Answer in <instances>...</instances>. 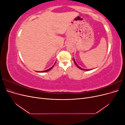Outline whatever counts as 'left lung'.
<instances>
[{"instance_id": "obj_1", "label": "left lung", "mask_w": 125, "mask_h": 125, "mask_svg": "<svg viewBox=\"0 0 125 125\" xmlns=\"http://www.w3.org/2000/svg\"><path fill=\"white\" fill-rule=\"evenodd\" d=\"M73 62H74V63L75 64V65H76V66H77V67L78 68H79V69H80L83 70H86V71H88V70H92V69H83V68H81L80 67H79V66L77 65V63H76V62H75V60H74V58H73Z\"/></svg>"}]
</instances>
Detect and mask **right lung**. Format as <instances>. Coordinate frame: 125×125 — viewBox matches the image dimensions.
<instances>
[{"instance_id":"obj_1","label":"right lung","mask_w":125,"mask_h":125,"mask_svg":"<svg viewBox=\"0 0 125 125\" xmlns=\"http://www.w3.org/2000/svg\"><path fill=\"white\" fill-rule=\"evenodd\" d=\"M55 63H56V62H55ZM55 63H54V65L52 66V67H51L50 68H49L48 69H47V70H45V71H37V72H38V73H45V72H47V71H50V70H51L52 68V67H54V66L55 65Z\"/></svg>"}]
</instances>
